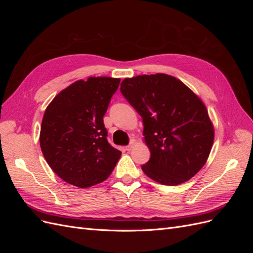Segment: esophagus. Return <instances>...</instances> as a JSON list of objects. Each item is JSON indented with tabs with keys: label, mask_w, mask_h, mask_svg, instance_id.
I'll return each mask as SVG.
<instances>
[{
	"label": "esophagus",
	"mask_w": 253,
	"mask_h": 253,
	"mask_svg": "<svg viewBox=\"0 0 253 253\" xmlns=\"http://www.w3.org/2000/svg\"><path fill=\"white\" fill-rule=\"evenodd\" d=\"M134 143H135V140H132L131 142H129V144H128V145H126V151H131V150H132V148H133Z\"/></svg>",
	"instance_id": "34e87169"
}]
</instances>
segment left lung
<instances>
[{
  "label": "left lung",
  "instance_id": "left-lung-1",
  "mask_svg": "<svg viewBox=\"0 0 253 253\" xmlns=\"http://www.w3.org/2000/svg\"><path fill=\"white\" fill-rule=\"evenodd\" d=\"M120 91L142 118L151 152L141 169L162 185L192 178L207 159L214 128L203 101L180 80L166 74L142 75L121 82Z\"/></svg>",
  "mask_w": 253,
  "mask_h": 253
}]
</instances>
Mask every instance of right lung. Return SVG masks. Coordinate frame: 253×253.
Returning a JSON list of instances; mask_svg holds the SVG:
<instances>
[{
	"mask_svg": "<svg viewBox=\"0 0 253 253\" xmlns=\"http://www.w3.org/2000/svg\"><path fill=\"white\" fill-rule=\"evenodd\" d=\"M120 79L89 77L71 84L45 110L40 145L60 178L88 188L109 177L121 152L109 143L103 116Z\"/></svg>",
	"mask_w": 253,
	"mask_h": 253,
	"instance_id": "add662e5",
	"label": "right lung"
}]
</instances>
